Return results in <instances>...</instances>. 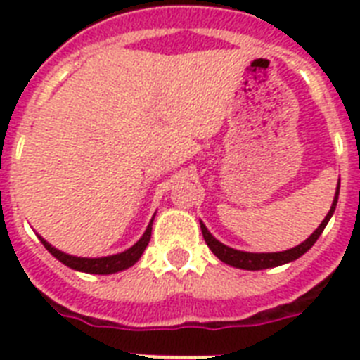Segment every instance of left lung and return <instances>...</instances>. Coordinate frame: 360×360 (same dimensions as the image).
<instances>
[{
  "label": "left lung",
  "mask_w": 360,
  "mask_h": 360,
  "mask_svg": "<svg viewBox=\"0 0 360 360\" xmlns=\"http://www.w3.org/2000/svg\"><path fill=\"white\" fill-rule=\"evenodd\" d=\"M337 198H339V189H337L335 198H333L332 209H330V212L326 214V218L323 219V224H321L319 227L314 231V234H311L308 240H304L303 243L297 245V247H294V249L285 250V252H265V254L241 252V250H234V249H231V247H227V245L219 243V241L212 236L211 232L207 231V227H205L203 224H200V227H202L203 240H205V243L209 245V249L214 252V256L218 257V259H221V262L227 263V265L236 266V269H245V270L272 269V266H279V265H285V263H288V262H294V259H297V257L303 256V254L310 249L311 245L316 243L317 238L321 236V232L324 231V227H326V224H328V219L332 218L333 211H335Z\"/></svg>",
  "instance_id": "left-lung-1"
}]
</instances>
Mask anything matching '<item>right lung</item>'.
I'll list each match as a JSON object with an SVG mask.
<instances>
[{
	"instance_id": "right-lung-1",
	"label": "right lung",
	"mask_w": 360,
	"mask_h": 360,
	"mask_svg": "<svg viewBox=\"0 0 360 360\" xmlns=\"http://www.w3.org/2000/svg\"><path fill=\"white\" fill-rule=\"evenodd\" d=\"M153 224V219H151ZM151 224L146 229L144 236L133 245L131 249L124 250V252L115 254V256L108 257H75L70 256V254L61 252V250L53 249L52 245L46 243L43 238L39 236L41 243L44 245V249L49 250L53 257H57L59 262L65 263L66 266L73 270H81V272H90V274H113V272H119V270L128 269V266L135 265L139 262V257L142 256L144 249L148 247L149 240H151Z\"/></svg>"
}]
</instances>
